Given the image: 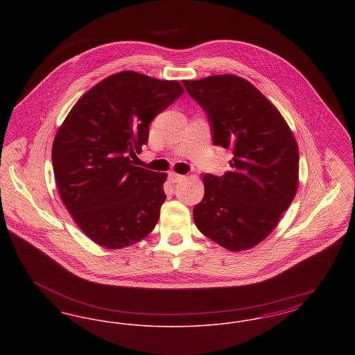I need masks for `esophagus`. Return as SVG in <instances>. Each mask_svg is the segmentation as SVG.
<instances>
[{"instance_id":"esophagus-1","label":"esophagus","mask_w":355,"mask_h":355,"mask_svg":"<svg viewBox=\"0 0 355 355\" xmlns=\"http://www.w3.org/2000/svg\"><path fill=\"white\" fill-rule=\"evenodd\" d=\"M185 175H182V174H178V173H170V181L171 182H181V181H184L185 180Z\"/></svg>"}]
</instances>
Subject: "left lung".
Listing matches in <instances>:
<instances>
[{
  "label": "left lung",
  "instance_id": "left-lung-1",
  "mask_svg": "<svg viewBox=\"0 0 355 355\" xmlns=\"http://www.w3.org/2000/svg\"><path fill=\"white\" fill-rule=\"evenodd\" d=\"M202 106L217 146L232 149V169L202 175L193 218L203 236L230 252L249 250L277 227L298 189L300 153L279 110L236 74L184 80Z\"/></svg>",
  "mask_w": 355,
  "mask_h": 355
}]
</instances>
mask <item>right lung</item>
Wrapping results in <instances>:
<instances>
[{
  "label": "right lung",
  "instance_id": "add662e5",
  "mask_svg": "<svg viewBox=\"0 0 355 355\" xmlns=\"http://www.w3.org/2000/svg\"><path fill=\"white\" fill-rule=\"evenodd\" d=\"M184 93L178 81L133 70L103 78L76 102L53 141L60 197L77 226L106 249L152 233L165 202L166 173L138 168L149 123Z\"/></svg>",
  "mask_w": 355,
  "mask_h": 355
}]
</instances>
